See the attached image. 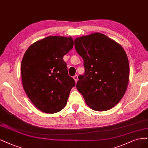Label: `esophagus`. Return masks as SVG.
<instances>
[{
  "label": "esophagus",
  "mask_w": 148,
  "mask_h": 148,
  "mask_svg": "<svg viewBox=\"0 0 148 148\" xmlns=\"http://www.w3.org/2000/svg\"><path fill=\"white\" fill-rule=\"evenodd\" d=\"M74 79L75 80V82H77V80H78V76L77 75H75V76H74Z\"/></svg>",
  "instance_id": "obj_1"
}]
</instances>
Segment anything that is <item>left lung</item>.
I'll list each match as a JSON object with an SVG mask.
<instances>
[{
    "label": "left lung",
    "mask_w": 148,
    "mask_h": 148,
    "mask_svg": "<svg viewBox=\"0 0 148 148\" xmlns=\"http://www.w3.org/2000/svg\"><path fill=\"white\" fill-rule=\"evenodd\" d=\"M76 51L84 60L85 74L76 84L87 105L94 111L111 109L121 101L129 82L130 67L125 50L99 32L76 38Z\"/></svg>",
    "instance_id": "8db88e82"
}]
</instances>
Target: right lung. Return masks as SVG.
Wrapping results in <instances>:
<instances>
[{"instance_id":"1","label":"right lung","mask_w":148,"mask_h":148,"mask_svg":"<svg viewBox=\"0 0 148 148\" xmlns=\"http://www.w3.org/2000/svg\"><path fill=\"white\" fill-rule=\"evenodd\" d=\"M71 36H48L29 47L21 61L24 90L39 110L53 114L66 105L75 81L68 73L63 56L73 48Z\"/></svg>"}]
</instances>
